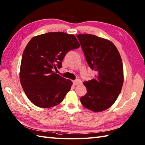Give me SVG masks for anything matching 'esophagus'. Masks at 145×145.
Listing matches in <instances>:
<instances>
[{"instance_id": "esophagus-1", "label": "esophagus", "mask_w": 145, "mask_h": 145, "mask_svg": "<svg viewBox=\"0 0 145 145\" xmlns=\"http://www.w3.org/2000/svg\"><path fill=\"white\" fill-rule=\"evenodd\" d=\"M73 83L74 85H78L79 84L81 83V81L79 80H74L73 82Z\"/></svg>"}]
</instances>
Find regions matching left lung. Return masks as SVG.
<instances>
[{
    "label": "left lung",
    "instance_id": "1",
    "mask_svg": "<svg viewBox=\"0 0 145 145\" xmlns=\"http://www.w3.org/2000/svg\"><path fill=\"white\" fill-rule=\"evenodd\" d=\"M87 63L95 78L83 85L87 93L80 98L82 105L93 112L105 110L115 103L123 83L122 59L116 46L108 39L93 35H77Z\"/></svg>",
    "mask_w": 145,
    "mask_h": 145
}]
</instances>
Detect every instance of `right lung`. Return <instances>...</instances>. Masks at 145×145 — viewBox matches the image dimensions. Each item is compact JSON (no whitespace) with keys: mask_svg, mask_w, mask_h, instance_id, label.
Returning a JSON list of instances; mask_svg holds the SVG:
<instances>
[{"mask_svg":"<svg viewBox=\"0 0 145 145\" xmlns=\"http://www.w3.org/2000/svg\"><path fill=\"white\" fill-rule=\"evenodd\" d=\"M80 46L75 35L50 32L33 37L23 51L20 80L26 96L41 108L58 105L71 88L72 82L53 70L71 49Z\"/></svg>","mask_w":145,"mask_h":145,"instance_id":"right-lung-1","label":"right lung"}]
</instances>
